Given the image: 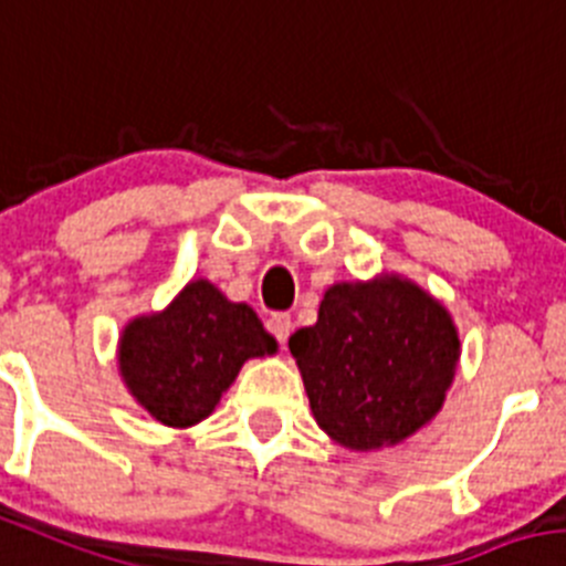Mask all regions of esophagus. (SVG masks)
Segmentation results:
<instances>
[{"label": "esophagus", "mask_w": 566, "mask_h": 566, "mask_svg": "<svg viewBox=\"0 0 566 566\" xmlns=\"http://www.w3.org/2000/svg\"><path fill=\"white\" fill-rule=\"evenodd\" d=\"M266 328L272 331V336L280 342V345H286L289 336H292L294 331V323L289 314H272V317L266 319Z\"/></svg>", "instance_id": "1"}]
</instances>
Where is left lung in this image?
Here are the masks:
<instances>
[{
	"label": "left lung",
	"instance_id": "1",
	"mask_svg": "<svg viewBox=\"0 0 566 566\" xmlns=\"http://www.w3.org/2000/svg\"><path fill=\"white\" fill-rule=\"evenodd\" d=\"M314 421L350 452L398 446L446 401L460 361L452 314L415 280L334 283L317 323L289 339Z\"/></svg>",
	"mask_w": 566,
	"mask_h": 566
}]
</instances>
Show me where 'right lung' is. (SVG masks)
<instances>
[{
  "mask_svg": "<svg viewBox=\"0 0 566 566\" xmlns=\"http://www.w3.org/2000/svg\"><path fill=\"white\" fill-rule=\"evenodd\" d=\"M272 354L277 339L255 311L199 277L163 311L128 319L117 339V370L151 418L188 429L210 418L243 361Z\"/></svg>",
  "mask_w": 566,
  "mask_h": 566,
  "instance_id": "right-lung-1",
  "label": "right lung"
}]
</instances>
